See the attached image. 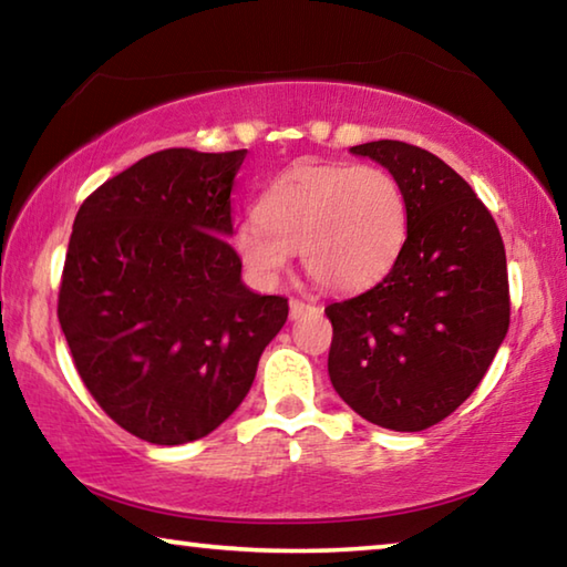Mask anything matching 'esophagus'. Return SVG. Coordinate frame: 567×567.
Returning <instances> with one entry per match:
<instances>
[{
	"label": "esophagus",
	"mask_w": 567,
	"mask_h": 567,
	"mask_svg": "<svg viewBox=\"0 0 567 567\" xmlns=\"http://www.w3.org/2000/svg\"><path fill=\"white\" fill-rule=\"evenodd\" d=\"M312 310H318V307H315L312 302H302V300H290V318H292V320H297V318H302V315H307V312H312Z\"/></svg>",
	"instance_id": "34e87169"
}]
</instances>
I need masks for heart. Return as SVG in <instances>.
I'll use <instances>...</instances> for the list:
<instances>
[{"label":"heart","instance_id":"b5f03b06","mask_svg":"<svg viewBox=\"0 0 567 567\" xmlns=\"http://www.w3.org/2000/svg\"><path fill=\"white\" fill-rule=\"evenodd\" d=\"M405 239L408 197L392 172L302 162L270 182L257 219L237 225L233 245L262 282H275L300 252L315 282L358 292L390 272Z\"/></svg>","mask_w":567,"mask_h":567}]
</instances>
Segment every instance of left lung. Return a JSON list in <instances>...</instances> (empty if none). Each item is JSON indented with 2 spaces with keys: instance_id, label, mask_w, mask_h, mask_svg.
Here are the masks:
<instances>
[{
  "instance_id": "obj_1",
  "label": "left lung",
  "mask_w": 567,
  "mask_h": 567,
  "mask_svg": "<svg viewBox=\"0 0 567 567\" xmlns=\"http://www.w3.org/2000/svg\"><path fill=\"white\" fill-rule=\"evenodd\" d=\"M350 152L398 177L408 239L375 287L324 307L330 380L364 420L420 433L473 395L505 340V245L491 209L433 152L398 140Z\"/></svg>"
}]
</instances>
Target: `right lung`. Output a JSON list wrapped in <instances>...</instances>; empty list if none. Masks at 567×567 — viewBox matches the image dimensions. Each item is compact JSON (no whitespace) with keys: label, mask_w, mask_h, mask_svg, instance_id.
Masks as SVG:
<instances>
[{"label":"right lung","mask_w":567,"mask_h":567,"mask_svg":"<svg viewBox=\"0 0 567 567\" xmlns=\"http://www.w3.org/2000/svg\"><path fill=\"white\" fill-rule=\"evenodd\" d=\"M245 155L155 152L74 217L56 318L90 395L152 445L223 425L290 312L287 297L247 290L227 243Z\"/></svg>","instance_id":"add662e5"}]
</instances>
